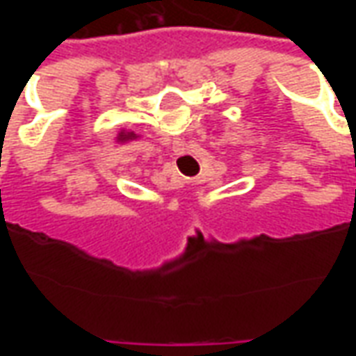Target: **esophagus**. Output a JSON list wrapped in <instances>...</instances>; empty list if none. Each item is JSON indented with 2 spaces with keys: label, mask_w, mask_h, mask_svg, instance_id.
Returning a JSON list of instances; mask_svg holds the SVG:
<instances>
[{
  "label": "esophagus",
  "mask_w": 356,
  "mask_h": 356,
  "mask_svg": "<svg viewBox=\"0 0 356 356\" xmlns=\"http://www.w3.org/2000/svg\"><path fill=\"white\" fill-rule=\"evenodd\" d=\"M171 150H173V154H183L186 150V143L181 137H175L171 143Z\"/></svg>",
  "instance_id": "esophagus-1"
}]
</instances>
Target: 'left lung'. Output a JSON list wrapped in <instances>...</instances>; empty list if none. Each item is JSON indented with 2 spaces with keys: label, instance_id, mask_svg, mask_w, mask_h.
I'll list each match as a JSON object with an SVG mask.
<instances>
[{
  "label": "left lung",
  "instance_id": "1",
  "mask_svg": "<svg viewBox=\"0 0 356 356\" xmlns=\"http://www.w3.org/2000/svg\"><path fill=\"white\" fill-rule=\"evenodd\" d=\"M133 139H137V135L133 131H120V135H118V140L120 143H127V140H133Z\"/></svg>",
  "mask_w": 356,
  "mask_h": 356
}]
</instances>
